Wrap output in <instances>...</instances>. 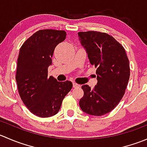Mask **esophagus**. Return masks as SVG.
<instances>
[{
	"mask_svg": "<svg viewBox=\"0 0 147 147\" xmlns=\"http://www.w3.org/2000/svg\"><path fill=\"white\" fill-rule=\"evenodd\" d=\"M80 87V85L78 84H77V83L75 82H73V87L74 88H78V87Z\"/></svg>",
	"mask_w": 147,
	"mask_h": 147,
	"instance_id": "1",
	"label": "esophagus"
}]
</instances>
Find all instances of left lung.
<instances>
[{"label": "left lung", "mask_w": 147, "mask_h": 147, "mask_svg": "<svg viewBox=\"0 0 147 147\" xmlns=\"http://www.w3.org/2000/svg\"><path fill=\"white\" fill-rule=\"evenodd\" d=\"M78 37L97 75L94 88L82 86L80 107L88 115L102 116L115 109L124 96L130 76L128 57L123 46L105 32H80Z\"/></svg>", "instance_id": "obj_1"}]
</instances>
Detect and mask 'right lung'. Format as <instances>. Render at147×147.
<instances>
[{
    "label": "right lung",
    "mask_w": 147,
    "mask_h": 147,
    "mask_svg": "<svg viewBox=\"0 0 147 147\" xmlns=\"http://www.w3.org/2000/svg\"><path fill=\"white\" fill-rule=\"evenodd\" d=\"M65 38L64 30H40L20 49L16 76L19 94L30 112L40 117L56 115L72 87L70 81L58 82L47 77L55 48Z\"/></svg>",
    "instance_id": "add662e5"
}]
</instances>
